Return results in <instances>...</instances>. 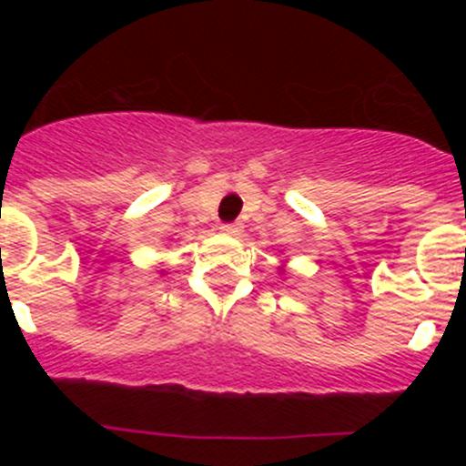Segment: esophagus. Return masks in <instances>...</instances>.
Masks as SVG:
<instances>
[{"label":"esophagus","instance_id":"34e87169","mask_svg":"<svg viewBox=\"0 0 466 466\" xmlns=\"http://www.w3.org/2000/svg\"><path fill=\"white\" fill-rule=\"evenodd\" d=\"M220 232L228 234V237H238L241 234V223H223L220 225Z\"/></svg>","mask_w":466,"mask_h":466}]
</instances>
